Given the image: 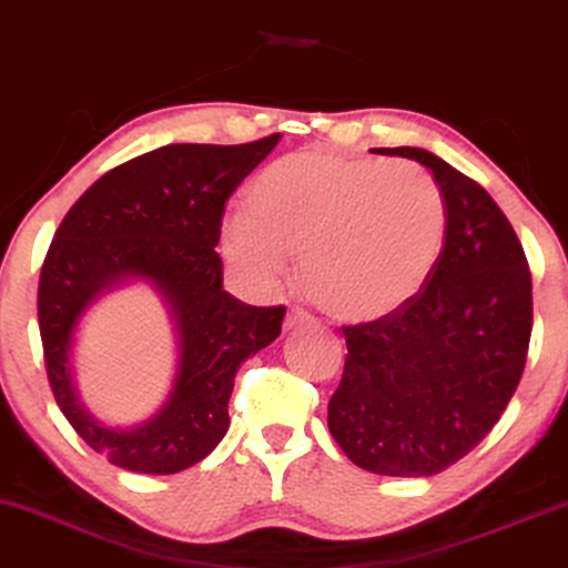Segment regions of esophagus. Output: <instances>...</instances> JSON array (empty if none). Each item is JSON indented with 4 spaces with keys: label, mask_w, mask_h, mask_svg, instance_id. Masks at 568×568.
I'll list each match as a JSON object with an SVG mask.
<instances>
[{
    "label": "esophagus",
    "mask_w": 568,
    "mask_h": 568,
    "mask_svg": "<svg viewBox=\"0 0 568 568\" xmlns=\"http://www.w3.org/2000/svg\"><path fill=\"white\" fill-rule=\"evenodd\" d=\"M310 315L304 310H300V307H292L290 312H286V317H284V331H294V327H300V325H307L310 323Z\"/></svg>",
    "instance_id": "obj_1"
}]
</instances>
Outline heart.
I'll use <instances>...</instances> for the list:
<instances>
[{
    "label": "heart",
    "instance_id": "heart-1",
    "mask_svg": "<svg viewBox=\"0 0 568 568\" xmlns=\"http://www.w3.org/2000/svg\"><path fill=\"white\" fill-rule=\"evenodd\" d=\"M446 207L413 161L307 148L251 189V212L223 225V251L248 282L274 286L302 256L304 290L327 315L382 320L415 300L440 258Z\"/></svg>",
    "mask_w": 568,
    "mask_h": 568
}]
</instances>
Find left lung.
<instances>
[{
    "instance_id": "left-lung-1",
    "label": "left lung",
    "mask_w": 568,
    "mask_h": 568,
    "mask_svg": "<svg viewBox=\"0 0 568 568\" xmlns=\"http://www.w3.org/2000/svg\"><path fill=\"white\" fill-rule=\"evenodd\" d=\"M379 153L433 171L446 235L415 300L343 327L348 356L327 402V427L366 471L433 476L479 446L513 399L528 361L532 282L487 189L423 148Z\"/></svg>"
}]
</instances>
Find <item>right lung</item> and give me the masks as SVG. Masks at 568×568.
<instances>
[{
    "mask_svg": "<svg viewBox=\"0 0 568 568\" xmlns=\"http://www.w3.org/2000/svg\"><path fill=\"white\" fill-rule=\"evenodd\" d=\"M282 135L241 145L176 143L106 171L65 212L38 284V325L55 405L89 448L138 474H176L212 454L230 427L235 374L282 333L278 307H253L223 290L215 251L225 204ZM122 277H145L170 302L180 372L162 413L120 432L94 422L70 379L80 312Z\"/></svg>",
    "mask_w": 568,
    "mask_h": 568,
    "instance_id": "add662e5",
    "label": "right lung"
}]
</instances>
